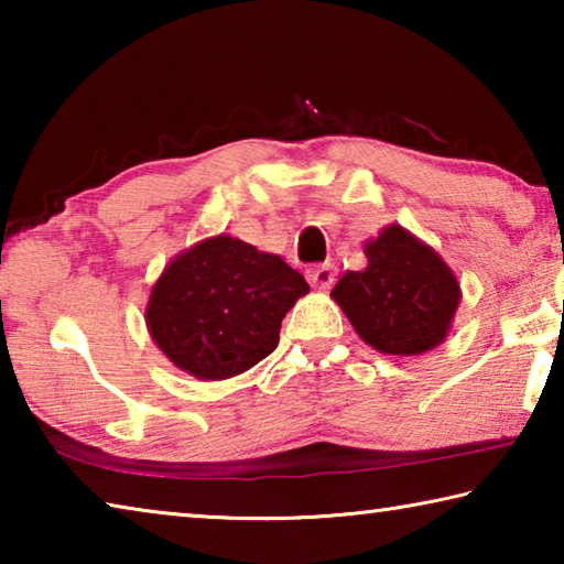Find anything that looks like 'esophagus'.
<instances>
[{"mask_svg":"<svg viewBox=\"0 0 564 564\" xmlns=\"http://www.w3.org/2000/svg\"><path fill=\"white\" fill-rule=\"evenodd\" d=\"M305 275H308L311 285H316V289H330L333 281H336V269H333V263H321L311 265Z\"/></svg>","mask_w":564,"mask_h":564,"instance_id":"34e87169","label":"esophagus"}]
</instances>
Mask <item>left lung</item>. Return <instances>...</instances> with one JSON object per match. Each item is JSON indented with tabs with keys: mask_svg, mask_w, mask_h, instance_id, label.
I'll return each instance as SVG.
<instances>
[{
	"mask_svg": "<svg viewBox=\"0 0 564 564\" xmlns=\"http://www.w3.org/2000/svg\"><path fill=\"white\" fill-rule=\"evenodd\" d=\"M366 271H348L330 291L350 326L388 356H420L447 338L460 283L441 256L403 226L366 243Z\"/></svg>",
	"mask_w": 564,
	"mask_h": 564,
	"instance_id": "obj_1",
	"label": "left lung"
}]
</instances>
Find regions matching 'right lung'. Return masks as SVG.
Here are the masks:
<instances>
[{
  "instance_id": "add662e5",
  "label": "right lung",
  "mask_w": 564,
  "mask_h": 564,
  "mask_svg": "<svg viewBox=\"0 0 564 564\" xmlns=\"http://www.w3.org/2000/svg\"><path fill=\"white\" fill-rule=\"evenodd\" d=\"M305 293L308 283L281 256L221 234L166 265L151 289L147 326L176 368L224 380L275 350L281 321Z\"/></svg>"
}]
</instances>
